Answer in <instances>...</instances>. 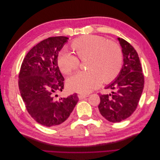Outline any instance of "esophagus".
I'll list each match as a JSON object with an SVG mask.
<instances>
[{
	"instance_id": "esophagus-1",
	"label": "esophagus",
	"mask_w": 160,
	"mask_h": 160,
	"mask_svg": "<svg viewBox=\"0 0 160 160\" xmlns=\"http://www.w3.org/2000/svg\"><path fill=\"white\" fill-rule=\"evenodd\" d=\"M88 95H78V98L79 99H83L86 98H88Z\"/></svg>"
}]
</instances>
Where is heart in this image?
Here are the masks:
<instances>
[{
    "mask_svg": "<svg viewBox=\"0 0 160 160\" xmlns=\"http://www.w3.org/2000/svg\"><path fill=\"white\" fill-rule=\"evenodd\" d=\"M71 47L77 57L66 51L61 52L57 64L61 72L68 75L77 69L81 61H88V71L79 72L67 81L70 91L87 94L105 83L114 80L122 67L123 55L119 46L98 35H85L72 41Z\"/></svg>",
    "mask_w": 160,
    "mask_h": 160,
    "instance_id": "obj_1",
    "label": "heart"
}]
</instances>
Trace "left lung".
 Segmentation results:
<instances>
[{
    "mask_svg": "<svg viewBox=\"0 0 160 160\" xmlns=\"http://www.w3.org/2000/svg\"><path fill=\"white\" fill-rule=\"evenodd\" d=\"M122 47L123 64L119 75L105 89L111 93L100 95L99 113L110 122L127 119L136 109L144 86V76L137 51L128 42L118 38Z\"/></svg>",
    "mask_w": 160,
    "mask_h": 160,
    "instance_id": "left-lung-1",
    "label": "left lung"
}]
</instances>
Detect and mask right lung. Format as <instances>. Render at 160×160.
<instances>
[{"instance_id":"right-lung-1","label":"right lung","mask_w":160,"mask_h":160,"mask_svg":"<svg viewBox=\"0 0 160 160\" xmlns=\"http://www.w3.org/2000/svg\"><path fill=\"white\" fill-rule=\"evenodd\" d=\"M68 38L53 37L38 43L27 54L18 75L19 91L27 111L46 127L63 123L79 101L76 93L58 100L54 98L64 88L57 57Z\"/></svg>"}]
</instances>
